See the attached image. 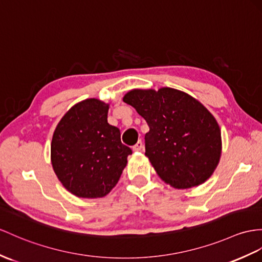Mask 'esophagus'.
I'll use <instances>...</instances> for the list:
<instances>
[{"instance_id": "1", "label": "esophagus", "mask_w": 262, "mask_h": 262, "mask_svg": "<svg viewBox=\"0 0 262 262\" xmlns=\"http://www.w3.org/2000/svg\"><path fill=\"white\" fill-rule=\"evenodd\" d=\"M132 149H133V151H141L143 149V143H142L141 140H140V141H138L137 144L133 146Z\"/></svg>"}]
</instances>
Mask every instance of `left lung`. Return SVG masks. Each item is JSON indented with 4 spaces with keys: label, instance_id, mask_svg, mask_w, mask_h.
Returning a JSON list of instances; mask_svg holds the SVG:
<instances>
[{
    "label": "left lung",
    "instance_id": "1",
    "mask_svg": "<svg viewBox=\"0 0 262 262\" xmlns=\"http://www.w3.org/2000/svg\"><path fill=\"white\" fill-rule=\"evenodd\" d=\"M123 101L148 123L145 156L165 183L188 189L211 177L221 157V131L205 105L172 88L135 89Z\"/></svg>",
    "mask_w": 262,
    "mask_h": 262
}]
</instances>
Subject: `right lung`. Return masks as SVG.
Instances as JSON below:
<instances>
[{
  "label": "right lung",
  "mask_w": 262,
  "mask_h": 262,
  "mask_svg": "<svg viewBox=\"0 0 262 262\" xmlns=\"http://www.w3.org/2000/svg\"><path fill=\"white\" fill-rule=\"evenodd\" d=\"M109 104L86 99L74 104L57 123L51 162L69 192L102 198L116 187L132 150L121 142L117 126L107 123Z\"/></svg>",
  "instance_id": "obj_1"
}]
</instances>
